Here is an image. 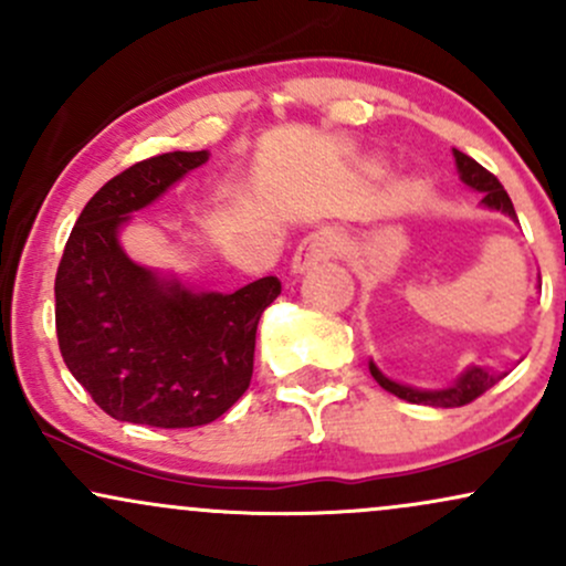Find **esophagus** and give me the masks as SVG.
<instances>
[{
    "label": "esophagus",
    "mask_w": 566,
    "mask_h": 566,
    "mask_svg": "<svg viewBox=\"0 0 566 566\" xmlns=\"http://www.w3.org/2000/svg\"><path fill=\"white\" fill-rule=\"evenodd\" d=\"M340 247V239H337L335 231L322 229L308 233L301 244H297L295 255H292V274H305L308 269H314L316 263L333 258Z\"/></svg>",
    "instance_id": "34e87169"
}]
</instances>
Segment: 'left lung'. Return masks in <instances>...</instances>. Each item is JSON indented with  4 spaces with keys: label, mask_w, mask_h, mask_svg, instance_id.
I'll return each instance as SVG.
<instances>
[{
    "label": "left lung",
    "mask_w": 566,
    "mask_h": 566,
    "mask_svg": "<svg viewBox=\"0 0 566 566\" xmlns=\"http://www.w3.org/2000/svg\"><path fill=\"white\" fill-rule=\"evenodd\" d=\"M452 157H454V165H458L460 180H463V184L469 188H473V191L482 193V205L484 207H490V210H497V212H503V216L516 220V210H513L511 197L505 193V188L500 186V180L495 178V175L486 172L476 159L465 157V154L458 151V148H452ZM369 373H373V378L378 380L380 388H386L388 394L399 396V399H405V401H412V405H428V407H463V405H471L476 396L490 391V388L495 386L497 380L505 378V373H490V369L471 365V367H465V373L460 375V378L454 380L452 386L433 388V391H428V388L405 386V382H396L391 378H386V375L380 373L375 361H369Z\"/></svg>",
    "instance_id": "8db88e82"
}]
</instances>
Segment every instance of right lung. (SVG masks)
<instances>
[{"mask_svg": "<svg viewBox=\"0 0 566 566\" xmlns=\"http://www.w3.org/2000/svg\"><path fill=\"white\" fill-rule=\"evenodd\" d=\"M210 159L170 151L108 180L76 220L55 276L63 361L103 412L122 423L193 428L218 420L247 391L263 311L276 276L231 295L199 292L127 255L119 233L167 188Z\"/></svg>", "mask_w": 566, "mask_h": 566, "instance_id": "right-lung-1", "label": "right lung"}]
</instances>
